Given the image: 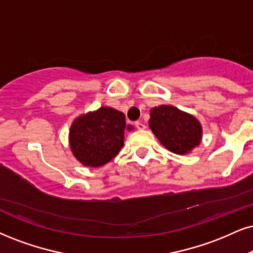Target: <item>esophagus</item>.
Returning <instances> with one entry per match:
<instances>
[{"instance_id": "obj_1", "label": "esophagus", "mask_w": 253, "mask_h": 253, "mask_svg": "<svg viewBox=\"0 0 253 253\" xmlns=\"http://www.w3.org/2000/svg\"><path fill=\"white\" fill-rule=\"evenodd\" d=\"M135 126H136L138 130H144V129H145V124L142 123V122H139V121L136 122Z\"/></svg>"}]
</instances>
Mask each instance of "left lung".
I'll use <instances>...</instances> for the list:
<instances>
[{
	"instance_id": "8db88e82",
	"label": "left lung",
	"mask_w": 253,
	"mask_h": 253,
	"mask_svg": "<svg viewBox=\"0 0 253 253\" xmlns=\"http://www.w3.org/2000/svg\"><path fill=\"white\" fill-rule=\"evenodd\" d=\"M149 126L162 145L177 155L189 154L202 139V126L197 118L172 105L152 108Z\"/></svg>"
}]
</instances>
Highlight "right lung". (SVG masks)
<instances>
[{"label":"right lung","instance_id":"obj_1","mask_svg":"<svg viewBox=\"0 0 253 253\" xmlns=\"http://www.w3.org/2000/svg\"><path fill=\"white\" fill-rule=\"evenodd\" d=\"M126 116L116 109L102 107L73 122L69 132L70 149L85 167L98 168L116 157L124 144Z\"/></svg>","mask_w":253,"mask_h":253}]
</instances>
